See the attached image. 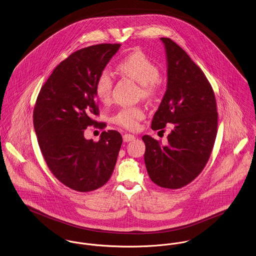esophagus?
I'll list each match as a JSON object with an SVG mask.
<instances>
[{"mask_svg":"<svg viewBox=\"0 0 256 256\" xmlns=\"http://www.w3.org/2000/svg\"><path fill=\"white\" fill-rule=\"evenodd\" d=\"M135 139V136L134 135H131V134H124L123 135V141L128 143L130 141H133Z\"/></svg>","mask_w":256,"mask_h":256,"instance_id":"esophagus-1","label":"esophagus"}]
</instances>
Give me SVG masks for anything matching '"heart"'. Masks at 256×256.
Instances as JSON below:
<instances>
[{
    "label": "heart",
    "mask_w": 256,
    "mask_h": 256,
    "mask_svg": "<svg viewBox=\"0 0 256 256\" xmlns=\"http://www.w3.org/2000/svg\"><path fill=\"white\" fill-rule=\"evenodd\" d=\"M118 70L140 84L141 94L144 98L150 100L156 94L160 86V69L145 53L141 51L130 53L119 62ZM112 86V74L106 69L102 70L98 74L94 86V94L102 104L110 102ZM144 118L145 110L141 106H125L111 117V121L117 126L134 131L139 128L140 122Z\"/></svg>",
    "instance_id": "b5f03b06"
}]
</instances>
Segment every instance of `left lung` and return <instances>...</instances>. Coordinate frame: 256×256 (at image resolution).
Listing matches in <instances>:
<instances>
[{
  "mask_svg": "<svg viewBox=\"0 0 256 256\" xmlns=\"http://www.w3.org/2000/svg\"><path fill=\"white\" fill-rule=\"evenodd\" d=\"M168 58V88L154 115L152 129L164 132L168 143L145 135L146 172L156 185L178 189L193 182L207 164L218 131L215 94L203 71L170 38L162 37Z\"/></svg>",
  "mask_w": 256,
  "mask_h": 256,
  "instance_id": "8db88e82",
  "label": "left lung"
}]
</instances>
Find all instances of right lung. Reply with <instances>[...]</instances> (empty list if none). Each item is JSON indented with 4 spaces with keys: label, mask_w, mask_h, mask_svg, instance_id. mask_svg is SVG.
Returning a JSON list of instances; mask_svg holds the SVG:
<instances>
[{
    "label": "right lung",
    "mask_w": 256,
    "mask_h": 256,
    "mask_svg": "<svg viewBox=\"0 0 256 256\" xmlns=\"http://www.w3.org/2000/svg\"><path fill=\"white\" fill-rule=\"evenodd\" d=\"M119 47L104 43L74 52L55 68L37 96L34 125L44 160L60 182L78 192L110 180L122 145L115 130L104 131L98 142L84 137L88 126L106 127L94 120L100 111L94 86Z\"/></svg>",
    "instance_id": "obj_1"
}]
</instances>
